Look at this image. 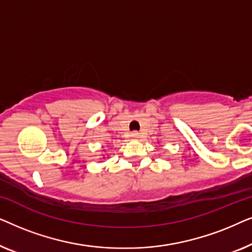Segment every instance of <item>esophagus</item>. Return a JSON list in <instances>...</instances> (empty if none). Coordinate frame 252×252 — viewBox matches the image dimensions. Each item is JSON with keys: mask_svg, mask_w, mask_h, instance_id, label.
<instances>
[{"mask_svg": "<svg viewBox=\"0 0 252 252\" xmlns=\"http://www.w3.org/2000/svg\"><path fill=\"white\" fill-rule=\"evenodd\" d=\"M130 137L134 140H140L141 137H142V135H141V133H139V132H133L132 134H130Z\"/></svg>", "mask_w": 252, "mask_h": 252, "instance_id": "1", "label": "esophagus"}]
</instances>
